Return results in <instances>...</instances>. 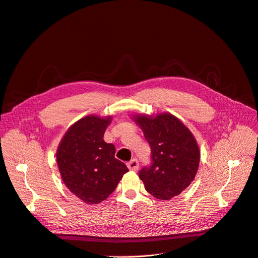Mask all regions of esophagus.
I'll list each match as a JSON object with an SVG mask.
<instances>
[{
  "mask_svg": "<svg viewBox=\"0 0 258 258\" xmlns=\"http://www.w3.org/2000/svg\"><path fill=\"white\" fill-rule=\"evenodd\" d=\"M126 165H127V168L130 170H133V171H136V170L139 169V161L137 160L136 158L133 159L132 161H130Z\"/></svg>",
  "mask_w": 258,
  "mask_h": 258,
  "instance_id": "esophagus-1",
  "label": "esophagus"
}]
</instances>
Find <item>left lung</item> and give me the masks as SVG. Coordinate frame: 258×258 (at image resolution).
I'll use <instances>...</instances> for the list:
<instances>
[{"label":"left lung","instance_id":"1","mask_svg":"<svg viewBox=\"0 0 258 258\" xmlns=\"http://www.w3.org/2000/svg\"><path fill=\"white\" fill-rule=\"evenodd\" d=\"M151 148V164L139 177L146 191L161 200L179 195L194 180L200 161L198 144L181 121L172 114L134 117Z\"/></svg>","mask_w":258,"mask_h":258}]
</instances>
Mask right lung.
Masks as SVG:
<instances>
[{"mask_svg":"<svg viewBox=\"0 0 258 258\" xmlns=\"http://www.w3.org/2000/svg\"><path fill=\"white\" fill-rule=\"evenodd\" d=\"M112 117L86 116L65 133L57 164L65 185L88 204L106 200L128 169L115 158V146L104 141Z\"/></svg>","mask_w":258,"mask_h":258,"instance_id":"right-lung-1","label":"right lung"}]
</instances>
